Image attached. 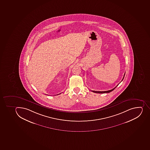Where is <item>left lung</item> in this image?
Here are the masks:
<instances>
[{"mask_svg":"<svg viewBox=\"0 0 150 150\" xmlns=\"http://www.w3.org/2000/svg\"><path fill=\"white\" fill-rule=\"evenodd\" d=\"M125 73L124 74V76H123V78L122 80V81L123 79H124V76H125ZM119 85V84L116 86V87H114V88L112 89L111 90H108V91H93V92L94 93H100V94H102V93H110V92L112 91L113 90H114V89H115V88H116L117 86Z\"/></svg>","mask_w":150,"mask_h":150,"instance_id":"obj_1","label":"left lung"}]
</instances>
